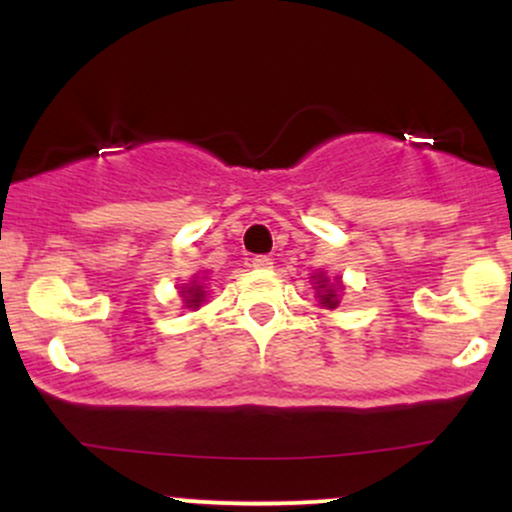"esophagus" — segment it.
<instances>
[{
	"instance_id": "obj_1",
	"label": "esophagus",
	"mask_w": 512,
	"mask_h": 512,
	"mask_svg": "<svg viewBox=\"0 0 512 512\" xmlns=\"http://www.w3.org/2000/svg\"><path fill=\"white\" fill-rule=\"evenodd\" d=\"M272 257H267V255H257V257H252V267L255 269H272Z\"/></svg>"
}]
</instances>
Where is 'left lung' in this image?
<instances>
[{"mask_svg": "<svg viewBox=\"0 0 512 512\" xmlns=\"http://www.w3.org/2000/svg\"><path fill=\"white\" fill-rule=\"evenodd\" d=\"M315 291H317V298H320V305L322 308H337L339 305V293H337V286L330 284V279H327L325 274H317L315 276Z\"/></svg>", "mask_w": 512, "mask_h": 512, "instance_id": "left-lung-1", "label": "left lung"}]
</instances>
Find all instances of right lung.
I'll return each instance as SVG.
<instances>
[{
    "label": "right lung",
    "mask_w": 512,
    "mask_h": 512,
    "mask_svg": "<svg viewBox=\"0 0 512 512\" xmlns=\"http://www.w3.org/2000/svg\"><path fill=\"white\" fill-rule=\"evenodd\" d=\"M182 301H185V305L187 308H199V305H202V301H204V296H207V291H204V286L199 284V281L195 279V281H190V284H185L182 286Z\"/></svg>",
    "instance_id": "obj_1"
}]
</instances>
